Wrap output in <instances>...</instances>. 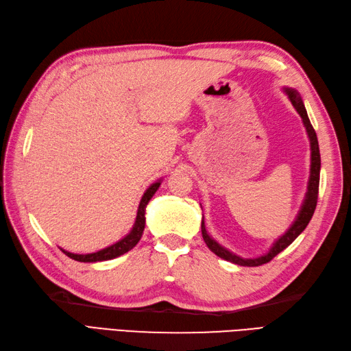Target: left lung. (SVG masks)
Segmentation results:
<instances>
[{
	"label": "left lung",
	"instance_id": "8db88e82",
	"mask_svg": "<svg viewBox=\"0 0 351 351\" xmlns=\"http://www.w3.org/2000/svg\"><path fill=\"white\" fill-rule=\"evenodd\" d=\"M285 93L289 96V101L293 102V106L297 110V113L300 114L304 128H306L309 141H311V175H309V182H308V191H306V196H304L300 211H299V214H297V219L294 220L293 225L289 226L287 232L276 240V243L271 245V249L268 250L265 255L258 256V258H249V259L237 256L235 253L229 252L228 249L223 247V245H220L217 241L213 240V238L208 235L206 229H205V223L202 220V237H204V241L208 245V249L214 252L217 256L229 261V263H234V264L243 265V267H258V265L270 263V261L276 255H278V253L285 250L288 245L303 232L304 228H306L308 223L311 221L312 215H314L315 206H317L318 185H319V167H322V158H319V147H318L317 134H315L314 126L311 125L306 108H304V106H303V101L300 98L299 92L294 90V88L285 87Z\"/></svg>",
	"mask_w": 351,
	"mask_h": 351
}]
</instances>
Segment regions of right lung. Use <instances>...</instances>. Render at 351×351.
<instances>
[{"mask_svg":"<svg viewBox=\"0 0 351 351\" xmlns=\"http://www.w3.org/2000/svg\"><path fill=\"white\" fill-rule=\"evenodd\" d=\"M161 185V181L158 182H154L151 187H149L143 197L140 200V205H138V210H137V217H136V223H134L132 229L130 230V234L123 237L121 241H117L114 244L108 245V247L98 250L95 253H87V255H78V253H71V252H66L63 249H60L64 255H68L69 258L80 261V263H99V261H108V259H113L123 255V253L130 252L132 247H136V244L140 241L141 235H143V229H145V211H146V205L149 200L152 199V196L155 195V191L158 190V187Z\"/></svg>","mask_w":351,"mask_h":351,"instance_id":"1","label":"right lung"}]
</instances>
